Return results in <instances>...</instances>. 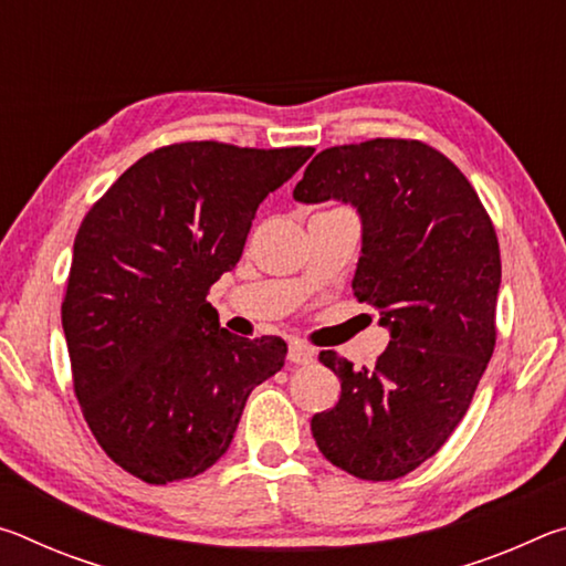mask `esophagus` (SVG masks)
Returning <instances> with one entry per match:
<instances>
[{
  "label": "esophagus",
  "mask_w": 566,
  "mask_h": 566,
  "mask_svg": "<svg viewBox=\"0 0 566 566\" xmlns=\"http://www.w3.org/2000/svg\"><path fill=\"white\" fill-rule=\"evenodd\" d=\"M286 359H290L292 364H312L314 361V349L306 347L304 342L294 339V342H290V352H286Z\"/></svg>",
  "instance_id": "esophagus-1"
}]
</instances>
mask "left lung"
<instances>
[{
    "label": "left lung",
    "instance_id": "left-lung-1",
    "mask_svg": "<svg viewBox=\"0 0 566 566\" xmlns=\"http://www.w3.org/2000/svg\"><path fill=\"white\" fill-rule=\"evenodd\" d=\"M294 199L357 209L361 252L352 290L389 329L375 367L319 354L342 395L312 417L314 442L354 476L399 479L454 432L494 352L502 282L494 227L462 171L417 139L324 149Z\"/></svg>",
    "mask_w": 566,
    "mask_h": 566
}]
</instances>
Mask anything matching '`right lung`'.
Returning a JSON list of instances; mask_svg holds the SVG:
<instances>
[{
    "mask_svg": "<svg viewBox=\"0 0 566 566\" xmlns=\"http://www.w3.org/2000/svg\"><path fill=\"white\" fill-rule=\"evenodd\" d=\"M312 147L185 142L149 151L94 205L62 302L74 391L99 447L147 484L222 457L286 342L219 327L207 292L242 256L266 195Z\"/></svg>",
    "mask_w": 566,
    "mask_h": 566,
    "instance_id": "1",
    "label": "right lung"
}]
</instances>
